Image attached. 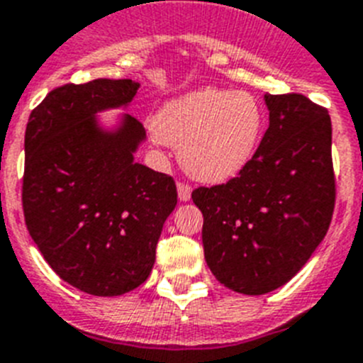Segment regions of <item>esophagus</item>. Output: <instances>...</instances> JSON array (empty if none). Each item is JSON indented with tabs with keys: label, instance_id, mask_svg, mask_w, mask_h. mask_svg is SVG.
Wrapping results in <instances>:
<instances>
[{
	"label": "esophagus",
	"instance_id": "obj_1",
	"mask_svg": "<svg viewBox=\"0 0 363 363\" xmlns=\"http://www.w3.org/2000/svg\"><path fill=\"white\" fill-rule=\"evenodd\" d=\"M177 191H179V199L181 201H190L191 197V186L188 182H177Z\"/></svg>",
	"mask_w": 363,
	"mask_h": 363
}]
</instances>
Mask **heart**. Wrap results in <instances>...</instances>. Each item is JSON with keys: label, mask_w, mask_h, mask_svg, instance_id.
Masks as SVG:
<instances>
[{"label": "heart", "mask_w": 363, "mask_h": 363, "mask_svg": "<svg viewBox=\"0 0 363 363\" xmlns=\"http://www.w3.org/2000/svg\"><path fill=\"white\" fill-rule=\"evenodd\" d=\"M264 128L254 94L204 87L175 99L157 113L153 131L179 146L182 168L204 182L234 177L252 159Z\"/></svg>", "instance_id": "b5f03b06"}]
</instances>
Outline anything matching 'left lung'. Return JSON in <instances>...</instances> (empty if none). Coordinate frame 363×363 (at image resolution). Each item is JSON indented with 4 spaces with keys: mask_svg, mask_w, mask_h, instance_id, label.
<instances>
[{
    "mask_svg": "<svg viewBox=\"0 0 363 363\" xmlns=\"http://www.w3.org/2000/svg\"><path fill=\"white\" fill-rule=\"evenodd\" d=\"M269 129L228 182L199 186L204 259L241 294H267L301 270L325 238L336 201L330 116L299 93L264 94Z\"/></svg>",
    "mask_w": 363,
    "mask_h": 363,
    "instance_id": "left-lung-1",
    "label": "left lung"
}]
</instances>
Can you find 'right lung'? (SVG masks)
Returning a JSON list of instances; mask_svg holds the SVG:
<instances>
[{"mask_svg": "<svg viewBox=\"0 0 363 363\" xmlns=\"http://www.w3.org/2000/svg\"><path fill=\"white\" fill-rule=\"evenodd\" d=\"M138 86L107 78L60 86L25 129V225L50 269L93 296L146 281L177 204L173 177L133 162L146 135L137 118L125 116L115 133L94 122L96 111L131 102Z\"/></svg>", "mask_w": 363, "mask_h": 363, "instance_id": "obj_1", "label": "right lung"}]
</instances>
